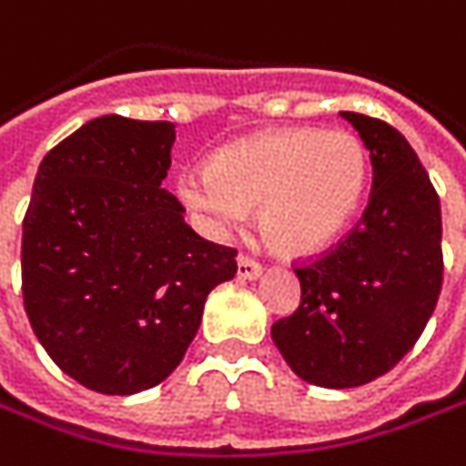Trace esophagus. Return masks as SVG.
Wrapping results in <instances>:
<instances>
[{"mask_svg":"<svg viewBox=\"0 0 466 466\" xmlns=\"http://www.w3.org/2000/svg\"><path fill=\"white\" fill-rule=\"evenodd\" d=\"M238 275L246 278V280L259 278V275H262V262L254 259V257H248V254H241V257H238Z\"/></svg>","mask_w":466,"mask_h":466,"instance_id":"esophagus-1","label":"esophagus"}]
</instances>
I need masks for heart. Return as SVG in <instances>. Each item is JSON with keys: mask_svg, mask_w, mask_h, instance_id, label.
<instances>
[{"mask_svg": "<svg viewBox=\"0 0 466 466\" xmlns=\"http://www.w3.org/2000/svg\"><path fill=\"white\" fill-rule=\"evenodd\" d=\"M370 157L349 130L286 128L233 141L207 170L177 177V197L218 228L262 204V233L289 254L317 251L360 209Z\"/></svg>", "mask_w": 466, "mask_h": 466, "instance_id": "heart-1", "label": "heart"}]
</instances>
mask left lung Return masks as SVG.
Returning a JSON list of instances; mask_svg holds the SVG:
<instances>
[{
	"label": "left lung",
	"mask_w": 466,
	"mask_h": 466,
	"mask_svg": "<svg viewBox=\"0 0 466 466\" xmlns=\"http://www.w3.org/2000/svg\"><path fill=\"white\" fill-rule=\"evenodd\" d=\"M340 115L370 149V201L338 244L293 262L301 301L272 325L289 367L319 388H357L393 370L443 286L441 198L428 170L393 126Z\"/></svg>",
	"instance_id": "1"
}]
</instances>
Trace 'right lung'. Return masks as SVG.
<instances>
[{
    "label": "right lung",
    "mask_w": 466,
    "mask_h": 466,
    "mask_svg": "<svg viewBox=\"0 0 466 466\" xmlns=\"http://www.w3.org/2000/svg\"><path fill=\"white\" fill-rule=\"evenodd\" d=\"M175 126L105 115L49 149L23 218V307L62 372L128 396L188 351L207 293L238 269L162 188Z\"/></svg>",
    "instance_id": "add662e5"
}]
</instances>
